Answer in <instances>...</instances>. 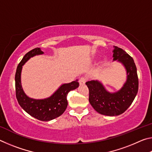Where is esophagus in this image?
<instances>
[{"label":"esophagus","instance_id":"34e87169","mask_svg":"<svg viewBox=\"0 0 152 152\" xmlns=\"http://www.w3.org/2000/svg\"><path fill=\"white\" fill-rule=\"evenodd\" d=\"M86 80H87V78H86L85 76H82L79 80L80 84V85H82V84H84V83H85Z\"/></svg>","mask_w":152,"mask_h":152}]
</instances>
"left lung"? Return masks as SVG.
<instances>
[{
  "mask_svg": "<svg viewBox=\"0 0 152 152\" xmlns=\"http://www.w3.org/2000/svg\"><path fill=\"white\" fill-rule=\"evenodd\" d=\"M113 60H118L125 66L127 80L123 88L116 93H109L101 83L91 80L86 82L89 90V102L96 111L107 116L122 114L132 104L138 92L137 68L133 59L123 49L113 46Z\"/></svg>",
  "mask_w": 152,
  "mask_h": 152,
  "instance_id": "1",
  "label": "left lung"
}]
</instances>
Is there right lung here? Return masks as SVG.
<instances>
[{
	"mask_svg": "<svg viewBox=\"0 0 152 152\" xmlns=\"http://www.w3.org/2000/svg\"><path fill=\"white\" fill-rule=\"evenodd\" d=\"M42 53L43 52L39 48H36L24 56L18 65L15 73V91L18 102L28 114L38 120L48 121L63 114L68 106L67 94L70 91L78 88L79 82L76 80L63 84L52 96L46 99L35 100L27 97L23 91L20 84L22 66L31 57Z\"/></svg>",
	"mask_w": 152,
	"mask_h": 152,
	"instance_id": "add662e5",
	"label": "right lung"
}]
</instances>
